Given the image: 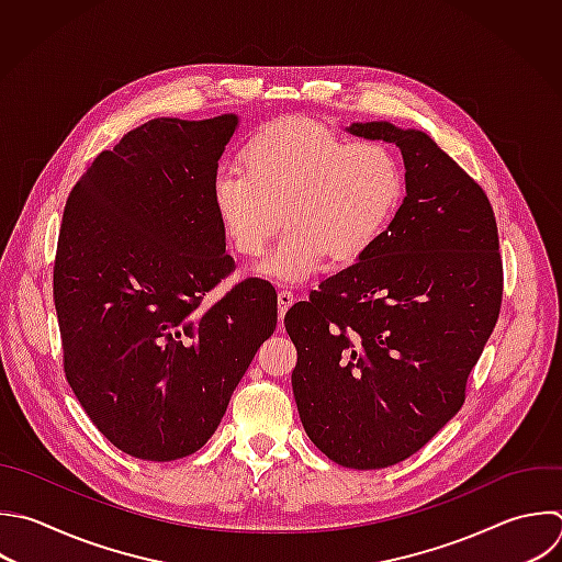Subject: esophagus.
Instances as JSON below:
<instances>
[{"mask_svg":"<svg viewBox=\"0 0 562 562\" xmlns=\"http://www.w3.org/2000/svg\"><path fill=\"white\" fill-rule=\"evenodd\" d=\"M277 299H279V316L283 318L285 312H288V310L292 307V303H294V294H292L290 290H281Z\"/></svg>","mask_w":562,"mask_h":562,"instance_id":"obj_1","label":"esophagus"}]
</instances>
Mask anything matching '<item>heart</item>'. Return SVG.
I'll return each instance as SVG.
<instances>
[{
	"mask_svg": "<svg viewBox=\"0 0 562 562\" xmlns=\"http://www.w3.org/2000/svg\"><path fill=\"white\" fill-rule=\"evenodd\" d=\"M241 167L211 182V206L228 246L259 257L281 222L288 226L257 272L299 283L334 263L362 259L393 222L404 173L382 140L356 138L316 121L288 116L259 127Z\"/></svg>",
	"mask_w": 562,
	"mask_h": 562,
	"instance_id": "1",
	"label": "heart"
}]
</instances>
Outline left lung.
I'll return each mask as SVG.
<instances>
[{
  "mask_svg": "<svg viewBox=\"0 0 562 562\" xmlns=\"http://www.w3.org/2000/svg\"><path fill=\"white\" fill-rule=\"evenodd\" d=\"M347 130L400 147L406 198L382 239L283 323L307 437L345 468L378 470L461 408L501 312L503 263L487 195L430 136L384 121Z\"/></svg>",
  "mask_w": 562,
  "mask_h": 562,
  "instance_id": "1",
  "label": "left lung"
}]
</instances>
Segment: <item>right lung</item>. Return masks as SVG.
<instances>
[{
    "instance_id": "obj_1",
    "label": "right lung",
    "mask_w": 562,
    "mask_h": 562,
    "mask_svg": "<svg viewBox=\"0 0 562 562\" xmlns=\"http://www.w3.org/2000/svg\"><path fill=\"white\" fill-rule=\"evenodd\" d=\"M235 130V114L149 121L66 202L55 259L64 371L94 426L138 459L200 450L277 327V292L261 279L204 305L235 270L211 206Z\"/></svg>"
}]
</instances>
